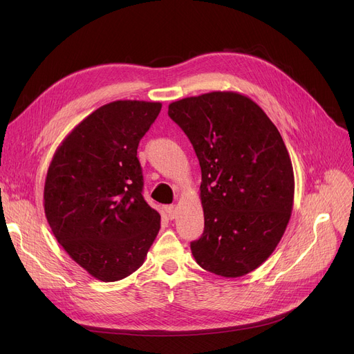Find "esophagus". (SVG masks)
<instances>
[{"instance_id":"esophagus-1","label":"esophagus","mask_w":354,"mask_h":354,"mask_svg":"<svg viewBox=\"0 0 354 354\" xmlns=\"http://www.w3.org/2000/svg\"><path fill=\"white\" fill-rule=\"evenodd\" d=\"M166 214L171 219H175L176 215H178V207L176 205H169L166 208Z\"/></svg>"}]
</instances>
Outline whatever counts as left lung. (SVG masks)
<instances>
[{"mask_svg": "<svg viewBox=\"0 0 354 354\" xmlns=\"http://www.w3.org/2000/svg\"><path fill=\"white\" fill-rule=\"evenodd\" d=\"M199 160L205 228L191 250L221 277H243L272 254L294 201L292 165L278 129L250 97L212 91L169 104Z\"/></svg>", "mask_w": 354, "mask_h": 354, "instance_id": "left-lung-1", "label": "left lung"}]
</instances>
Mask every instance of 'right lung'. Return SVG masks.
I'll use <instances>...</instances> for the list:
<instances>
[{"mask_svg":"<svg viewBox=\"0 0 354 354\" xmlns=\"http://www.w3.org/2000/svg\"><path fill=\"white\" fill-rule=\"evenodd\" d=\"M160 109L139 100L99 107L71 130L48 166V225L74 261L100 281L135 272L159 232L160 215L142 195L138 146Z\"/></svg>","mask_w":354,"mask_h":354,"instance_id":"right-lung-1","label":"right lung"}]
</instances>
